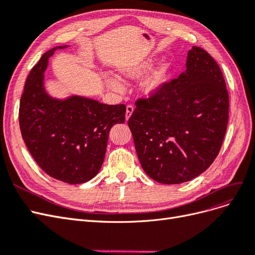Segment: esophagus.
<instances>
[{
    "instance_id": "1",
    "label": "esophagus",
    "mask_w": 255,
    "mask_h": 255,
    "mask_svg": "<svg viewBox=\"0 0 255 255\" xmlns=\"http://www.w3.org/2000/svg\"><path fill=\"white\" fill-rule=\"evenodd\" d=\"M133 112H134V107L132 105H128L127 106V113H126V119L127 120L129 119V117L132 116Z\"/></svg>"
}]
</instances>
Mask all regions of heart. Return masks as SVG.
<instances>
[{
	"label": "heart",
	"mask_w": 255,
	"mask_h": 255,
	"mask_svg": "<svg viewBox=\"0 0 255 255\" xmlns=\"http://www.w3.org/2000/svg\"><path fill=\"white\" fill-rule=\"evenodd\" d=\"M152 67V63L150 60H143L140 63H137L129 67L125 68V74L130 79H139L144 73L148 72ZM169 71L170 67L166 63H161L145 75V78L141 82V89L144 92V95L153 97L158 95L166 86V84L169 79ZM107 84L114 90L121 92L123 90V86L121 82L117 79L111 76L107 79Z\"/></svg>",
	"instance_id": "b5f03b06"
}]
</instances>
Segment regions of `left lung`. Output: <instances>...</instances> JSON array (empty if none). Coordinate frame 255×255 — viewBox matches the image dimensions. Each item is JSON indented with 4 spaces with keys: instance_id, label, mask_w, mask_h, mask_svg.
I'll return each mask as SVG.
<instances>
[{
    "instance_id": "8db88e82",
    "label": "left lung",
    "mask_w": 255,
    "mask_h": 255,
    "mask_svg": "<svg viewBox=\"0 0 255 255\" xmlns=\"http://www.w3.org/2000/svg\"><path fill=\"white\" fill-rule=\"evenodd\" d=\"M229 120V94L218 64L192 47L186 70L158 95L140 99L128 119L144 172L161 184H181L210 167Z\"/></svg>"
}]
</instances>
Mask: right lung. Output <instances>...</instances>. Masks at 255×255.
I'll return each instance as SVG.
<instances>
[{
  "label": "right lung",
  "instance_id": "obj_1",
  "mask_svg": "<svg viewBox=\"0 0 255 255\" xmlns=\"http://www.w3.org/2000/svg\"><path fill=\"white\" fill-rule=\"evenodd\" d=\"M45 52L30 70L21 96L22 138L42 170L68 184L88 182L99 173L111 128L126 120L125 104L107 105L81 96L57 99L44 87V71L57 49Z\"/></svg>",
  "mask_w": 255,
  "mask_h": 255
}]
</instances>
